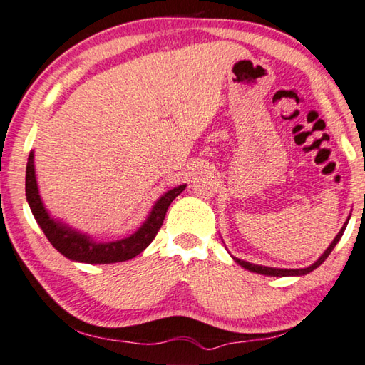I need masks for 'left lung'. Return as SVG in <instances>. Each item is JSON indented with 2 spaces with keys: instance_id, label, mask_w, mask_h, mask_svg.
Instances as JSON below:
<instances>
[{
  "instance_id": "left-lung-1",
  "label": "left lung",
  "mask_w": 365,
  "mask_h": 365,
  "mask_svg": "<svg viewBox=\"0 0 365 365\" xmlns=\"http://www.w3.org/2000/svg\"><path fill=\"white\" fill-rule=\"evenodd\" d=\"M348 221H349V216H348L346 222H344V225H343V227L340 229V232L336 234V237L334 239V242H331V244L329 245L327 250H325V252L322 253V257L319 258L314 264H311V266H308V267H304V269H279V267H267V266L252 264V263H248V261L239 259V258H234V261H235V263H237V264H240L242 267H245V269H248V271H252V272H257V274H264V276H274V277H287V276H304V274H309L311 271H314L316 267L321 266V264L324 263V261L329 258V255L331 253V250H334L335 245L338 244V240L341 239V235H343V232H344V229H346Z\"/></svg>"
}]
</instances>
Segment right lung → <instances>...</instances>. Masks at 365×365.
I'll return each mask as SVG.
<instances>
[{"instance_id": "right-lung-1", "label": "right lung", "mask_w": 365, "mask_h": 365, "mask_svg": "<svg viewBox=\"0 0 365 365\" xmlns=\"http://www.w3.org/2000/svg\"><path fill=\"white\" fill-rule=\"evenodd\" d=\"M184 189H186V184H181V186L171 189L160 197L144 221V225L136 232L131 234L130 237L112 242H96L89 235L78 232L76 229L68 227L63 222L51 218L48 210L43 205L40 192H38L34 152H30L27 173H25V195H27L31 213H34L36 222L43 229L44 235L63 257L88 264L120 263V261H128L138 257L140 252H144L150 245V242L155 239L158 229L162 227L166 210Z\"/></svg>"}]
</instances>
